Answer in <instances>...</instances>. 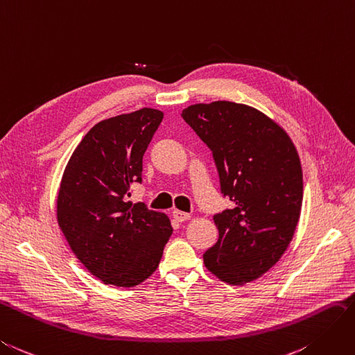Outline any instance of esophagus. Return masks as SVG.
Listing matches in <instances>:
<instances>
[{"label":"esophagus","mask_w":355,"mask_h":355,"mask_svg":"<svg viewBox=\"0 0 355 355\" xmlns=\"http://www.w3.org/2000/svg\"><path fill=\"white\" fill-rule=\"evenodd\" d=\"M173 218L176 219L178 223H184V221H187V219H189L191 218V215L189 214H187V212H182V210H173Z\"/></svg>","instance_id":"obj_1"}]
</instances>
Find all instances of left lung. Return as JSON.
<instances>
[{
    "instance_id": "1",
    "label": "left lung",
    "mask_w": 355,
    "mask_h": 355,
    "mask_svg": "<svg viewBox=\"0 0 355 355\" xmlns=\"http://www.w3.org/2000/svg\"><path fill=\"white\" fill-rule=\"evenodd\" d=\"M182 118L212 150L221 193L233 203L214 216L219 237L205 266L227 284L251 282L293 241L303 201L299 154L282 127L246 104H193Z\"/></svg>"
}]
</instances>
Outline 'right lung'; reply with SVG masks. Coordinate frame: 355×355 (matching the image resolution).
I'll return each mask as SVG.
<instances>
[{"label":"right lung","mask_w":355,"mask_h":355,"mask_svg":"<svg viewBox=\"0 0 355 355\" xmlns=\"http://www.w3.org/2000/svg\"><path fill=\"white\" fill-rule=\"evenodd\" d=\"M164 118L157 109L94 125L67 164L56 218L79 261L107 285L136 286L157 270L173 228L166 214L131 203L143 155Z\"/></svg>","instance_id":"1"}]
</instances>
